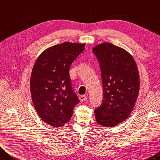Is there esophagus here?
I'll return each mask as SVG.
<instances>
[{"label": "esophagus", "mask_w": 160, "mask_h": 160, "mask_svg": "<svg viewBox=\"0 0 160 160\" xmlns=\"http://www.w3.org/2000/svg\"><path fill=\"white\" fill-rule=\"evenodd\" d=\"M86 99H87V96H85V95H82L79 96V100L81 102H83V101H85Z\"/></svg>", "instance_id": "obj_1"}]
</instances>
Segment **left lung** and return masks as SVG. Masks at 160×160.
Here are the masks:
<instances>
[{"label": "left lung", "mask_w": 160, "mask_h": 160, "mask_svg": "<svg viewBox=\"0 0 160 160\" xmlns=\"http://www.w3.org/2000/svg\"><path fill=\"white\" fill-rule=\"evenodd\" d=\"M100 66L103 100L94 112L98 124L114 127L130 116L140 90V78L133 57L109 42L92 49Z\"/></svg>", "instance_id": "8db88e82"}]
</instances>
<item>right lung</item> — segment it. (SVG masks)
I'll return each mask as SVG.
<instances>
[{"label":"right lung","mask_w":160,"mask_h":160,"mask_svg":"<svg viewBox=\"0 0 160 160\" xmlns=\"http://www.w3.org/2000/svg\"><path fill=\"white\" fill-rule=\"evenodd\" d=\"M84 46L68 42L57 44L44 50L34 64L30 78L32 103L40 118L53 127L67 123L79 103L69 69Z\"/></svg>","instance_id":"right-lung-1"}]
</instances>
